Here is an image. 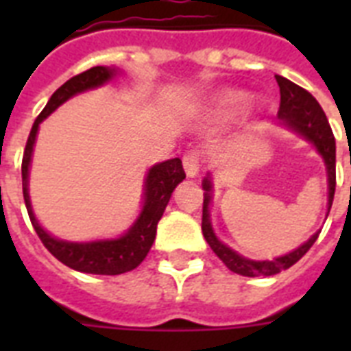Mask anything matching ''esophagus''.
I'll return each mask as SVG.
<instances>
[{"mask_svg":"<svg viewBox=\"0 0 351 351\" xmlns=\"http://www.w3.org/2000/svg\"><path fill=\"white\" fill-rule=\"evenodd\" d=\"M204 162V151L198 147L189 149L186 154H184V169H186L187 176H197L200 167H202Z\"/></svg>","mask_w":351,"mask_h":351,"instance_id":"obj_1","label":"esophagus"}]
</instances>
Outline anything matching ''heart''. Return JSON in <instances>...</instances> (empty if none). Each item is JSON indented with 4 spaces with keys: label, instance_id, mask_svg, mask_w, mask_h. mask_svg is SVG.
I'll list each match as a JSON object with an SVG mask.
<instances>
[{
    "label": "heart",
    "instance_id": "b5f03b06",
    "mask_svg": "<svg viewBox=\"0 0 351 351\" xmlns=\"http://www.w3.org/2000/svg\"><path fill=\"white\" fill-rule=\"evenodd\" d=\"M247 101H250V96L247 95L239 93V90H230V93H224V95L220 96L219 109L224 114H234L240 109H244L247 106Z\"/></svg>",
    "mask_w": 351,
    "mask_h": 351
}]
</instances>
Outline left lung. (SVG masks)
Segmentation results:
<instances>
[{
    "mask_svg": "<svg viewBox=\"0 0 351 351\" xmlns=\"http://www.w3.org/2000/svg\"><path fill=\"white\" fill-rule=\"evenodd\" d=\"M280 89V106H278L277 117L299 134L308 138L310 142L315 143V147L319 149V153L322 154V158L326 162L328 169V186H330V197H328V208H332L333 195H335V138H333L332 127L328 123V118L322 111V107L319 106V101L308 93L306 89L299 87L293 82L282 78V76H275ZM204 189H206V198H204V209H202V233L208 240V244L211 245V250L215 251V255L219 256L220 261L224 262L226 266L230 267L233 273L244 275V277H269V275H277L282 269H288L299 262L302 256L308 253L311 245L315 244V240L319 239V233L311 237L306 244L297 247L295 251L288 253V255L278 256L275 261H264L256 262L244 258V256L237 255L233 250H230L228 245H224L217 237H215L213 230H211V222H209V189L211 184L206 178L204 180Z\"/></svg>",
    "mask_w": 351,
    "mask_h": 351,
    "instance_id": "1",
    "label": "left lung"
}]
</instances>
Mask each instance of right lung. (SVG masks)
<instances>
[{
  "instance_id": "right-lung-1",
  "label": "right lung",
  "mask_w": 351,
  "mask_h": 351,
  "mask_svg": "<svg viewBox=\"0 0 351 351\" xmlns=\"http://www.w3.org/2000/svg\"><path fill=\"white\" fill-rule=\"evenodd\" d=\"M114 69L107 67H93L82 74H76L71 80H67L60 89L51 96V100L45 106V109L38 114L34 120V125L30 129V134L27 138V145L23 151V160H21V178H23V198L29 219L34 226V231L38 233L40 240L43 242L47 250L56 256L58 261L63 262L65 266L73 267L76 271L93 273V275H120L134 269L140 262L147 256L149 250L156 237V226L158 220L164 215V209L171 198V193L184 178L186 171L182 165L180 158L167 160L162 164L154 165L149 169L147 180H145V202H143V211L138 217L131 230L123 237L117 240H100V242H87V244H73V242H63L56 240L54 237L41 230L38 224L32 208H30L29 189V164L32 156V147L36 142V132L38 127L51 114L58 106L69 100L71 96L78 95L82 90L93 89L98 85L106 84L107 80L112 78Z\"/></svg>"
}]
</instances>
